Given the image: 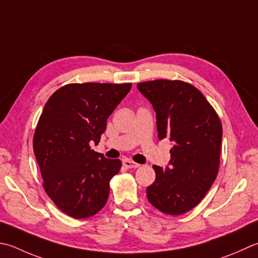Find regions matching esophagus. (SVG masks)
Instances as JSON below:
<instances>
[{
	"label": "esophagus",
	"mask_w": 258,
	"mask_h": 258,
	"mask_svg": "<svg viewBox=\"0 0 258 258\" xmlns=\"http://www.w3.org/2000/svg\"><path fill=\"white\" fill-rule=\"evenodd\" d=\"M123 165L125 166V168H127V169H135V168H139V166H140L139 163L133 162V161H131L128 159L123 160Z\"/></svg>",
	"instance_id": "obj_1"
}]
</instances>
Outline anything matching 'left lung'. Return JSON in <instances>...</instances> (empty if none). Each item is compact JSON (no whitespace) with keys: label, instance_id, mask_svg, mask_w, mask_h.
Segmentation results:
<instances>
[{"label":"left lung","instance_id":"8db88e82","mask_svg":"<svg viewBox=\"0 0 258 258\" xmlns=\"http://www.w3.org/2000/svg\"><path fill=\"white\" fill-rule=\"evenodd\" d=\"M156 114L160 140L169 139L170 166L153 165L155 181L146 188L150 204L179 216L198 205L215 182L223 127L218 114L195 86L158 79L138 84Z\"/></svg>","mask_w":258,"mask_h":258}]
</instances>
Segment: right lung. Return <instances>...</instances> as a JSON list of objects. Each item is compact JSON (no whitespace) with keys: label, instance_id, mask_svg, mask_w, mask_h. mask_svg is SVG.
I'll return each mask as SVG.
<instances>
[{"label":"right lung","instance_id":"obj_1","mask_svg":"<svg viewBox=\"0 0 258 258\" xmlns=\"http://www.w3.org/2000/svg\"><path fill=\"white\" fill-rule=\"evenodd\" d=\"M132 84H69L45 103L33 135L43 189L75 219L96 215L107 203L109 181L122 166L90 149Z\"/></svg>","mask_w":258,"mask_h":258}]
</instances>
